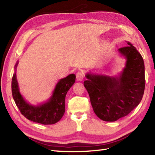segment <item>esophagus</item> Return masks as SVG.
<instances>
[{
    "instance_id": "esophagus-1",
    "label": "esophagus",
    "mask_w": 155,
    "mask_h": 155,
    "mask_svg": "<svg viewBox=\"0 0 155 155\" xmlns=\"http://www.w3.org/2000/svg\"><path fill=\"white\" fill-rule=\"evenodd\" d=\"M76 77H77V80L78 81H82L84 78V74L82 72H78L76 74Z\"/></svg>"
}]
</instances>
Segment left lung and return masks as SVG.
<instances>
[{
    "mask_svg": "<svg viewBox=\"0 0 155 155\" xmlns=\"http://www.w3.org/2000/svg\"><path fill=\"white\" fill-rule=\"evenodd\" d=\"M118 50L126 59L123 71L108 76L89 72L84 86L89 94L97 116L114 122L127 116L140 103L145 87L144 64L142 56L132 43Z\"/></svg>",
    "mask_w": 155,
    "mask_h": 155,
    "instance_id": "obj_1",
    "label": "left lung"
}]
</instances>
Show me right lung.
Returning a JSON list of instances; mask_svg holds the SVG:
<instances>
[{"mask_svg": "<svg viewBox=\"0 0 155 155\" xmlns=\"http://www.w3.org/2000/svg\"><path fill=\"white\" fill-rule=\"evenodd\" d=\"M18 61L15 66V73L12 78V94L16 106L21 114L27 119L42 124H53L61 119L65 112V97L67 92L75 83L76 76L70 74L61 78L56 84L48 99L37 105L31 104L25 99L20 92L16 78V68Z\"/></svg>", "mask_w": 155, "mask_h": 155, "instance_id": "right-lung-1", "label": "right lung"}]
</instances>
